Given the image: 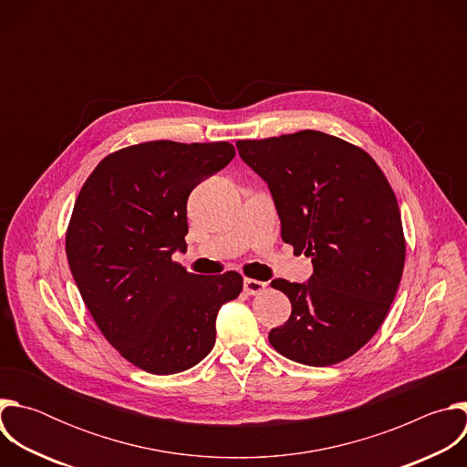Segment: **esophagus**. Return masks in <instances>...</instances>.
<instances>
[{
    "instance_id": "34e87169",
    "label": "esophagus",
    "mask_w": 467,
    "mask_h": 467,
    "mask_svg": "<svg viewBox=\"0 0 467 467\" xmlns=\"http://www.w3.org/2000/svg\"><path fill=\"white\" fill-rule=\"evenodd\" d=\"M264 290H265V283L256 281V279H249V277L244 279V292H245V294L256 296V294H260V292H264Z\"/></svg>"
}]
</instances>
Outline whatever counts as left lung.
Segmentation results:
<instances>
[{
	"mask_svg": "<svg viewBox=\"0 0 467 467\" xmlns=\"http://www.w3.org/2000/svg\"><path fill=\"white\" fill-rule=\"evenodd\" d=\"M242 161L268 182L294 253L312 256L306 285L275 279L292 314L268 340L305 366L338 364L382 325L401 283L407 242L395 193L358 146L321 130L238 140Z\"/></svg>",
	"mask_w": 467,
	"mask_h": 467,
	"instance_id": "obj_1",
	"label": "left lung"
}]
</instances>
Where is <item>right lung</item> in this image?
<instances>
[{
  "instance_id": "1",
  "label": "right lung",
  "mask_w": 467,
  "mask_h": 467,
  "mask_svg": "<svg viewBox=\"0 0 467 467\" xmlns=\"http://www.w3.org/2000/svg\"><path fill=\"white\" fill-rule=\"evenodd\" d=\"M229 142H142L107 155L85 181L66 229V256L105 340L153 375L202 362L216 342L220 306L240 296L236 272L188 274L186 202L227 166Z\"/></svg>"
}]
</instances>
